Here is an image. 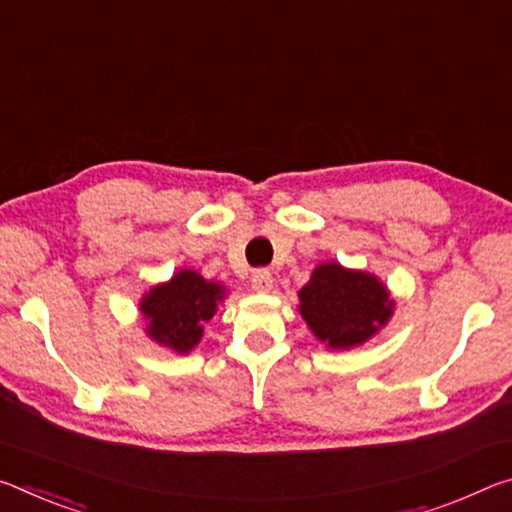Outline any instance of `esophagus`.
Listing matches in <instances>:
<instances>
[{"mask_svg":"<svg viewBox=\"0 0 512 512\" xmlns=\"http://www.w3.org/2000/svg\"><path fill=\"white\" fill-rule=\"evenodd\" d=\"M250 285H253L255 291L259 294H266V291H271L273 287V275L269 269H257L253 271V278H250Z\"/></svg>","mask_w":512,"mask_h":512,"instance_id":"1","label":"esophagus"}]
</instances>
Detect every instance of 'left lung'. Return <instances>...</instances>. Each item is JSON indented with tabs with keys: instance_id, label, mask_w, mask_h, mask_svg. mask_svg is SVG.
Masks as SVG:
<instances>
[{
	"instance_id": "8db88e82",
	"label": "left lung",
	"mask_w": 512,
	"mask_h": 512,
	"mask_svg": "<svg viewBox=\"0 0 512 512\" xmlns=\"http://www.w3.org/2000/svg\"><path fill=\"white\" fill-rule=\"evenodd\" d=\"M300 314L323 344L358 346L385 326L394 303L369 273L346 271L339 264L316 266L300 289Z\"/></svg>"
}]
</instances>
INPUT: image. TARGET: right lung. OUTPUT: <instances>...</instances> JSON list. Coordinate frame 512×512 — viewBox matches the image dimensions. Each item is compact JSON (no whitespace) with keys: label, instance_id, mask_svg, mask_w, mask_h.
I'll return each instance as SVG.
<instances>
[{"label":"right lung","instance_id":"right-lung-1","mask_svg":"<svg viewBox=\"0 0 512 512\" xmlns=\"http://www.w3.org/2000/svg\"><path fill=\"white\" fill-rule=\"evenodd\" d=\"M221 298V285L207 282L196 271H180L143 298L148 335L177 353H189L200 342L202 326L212 319Z\"/></svg>","mask_w":512,"mask_h":512}]
</instances>
